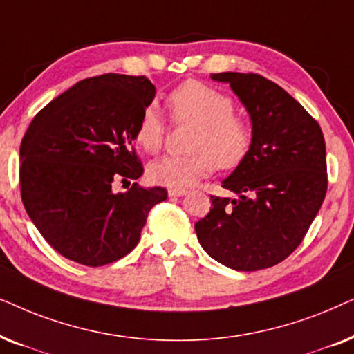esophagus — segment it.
I'll use <instances>...</instances> for the list:
<instances>
[{
  "label": "esophagus",
  "mask_w": 354,
  "mask_h": 354,
  "mask_svg": "<svg viewBox=\"0 0 354 354\" xmlns=\"http://www.w3.org/2000/svg\"><path fill=\"white\" fill-rule=\"evenodd\" d=\"M186 192H187V189H178V187H169L168 196L169 197H181V196H185Z\"/></svg>",
  "instance_id": "obj_1"
}]
</instances>
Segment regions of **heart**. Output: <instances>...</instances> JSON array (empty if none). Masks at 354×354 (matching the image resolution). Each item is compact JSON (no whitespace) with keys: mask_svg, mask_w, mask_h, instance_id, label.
Returning <instances> with one entry per match:
<instances>
[{"mask_svg":"<svg viewBox=\"0 0 354 354\" xmlns=\"http://www.w3.org/2000/svg\"><path fill=\"white\" fill-rule=\"evenodd\" d=\"M169 118L176 124L191 122L183 155H168L149 165V180L160 186L185 189L218 167L230 169L246 158L252 145V124L234 113L233 98L201 81H186L167 97ZM165 121L147 106L134 131V140L147 153H158L165 142Z\"/></svg>","mask_w":354,"mask_h":354,"instance_id":"heart-1","label":"heart"}]
</instances>
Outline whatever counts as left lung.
<instances>
[{"label": "left lung", "instance_id": "left-lung-1", "mask_svg": "<svg viewBox=\"0 0 354 354\" xmlns=\"http://www.w3.org/2000/svg\"><path fill=\"white\" fill-rule=\"evenodd\" d=\"M246 106L254 139L246 158L221 187L236 199L210 196L196 223L204 251L241 272L285 261L303 241L327 192L325 140L319 122L288 92L261 74L220 73Z\"/></svg>", "mask_w": 354, "mask_h": 354}]
</instances>
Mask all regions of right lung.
<instances>
[{
	"label": "right lung",
	"instance_id": "1",
	"mask_svg": "<svg viewBox=\"0 0 354 354\" xmlns=\"http://www.w3.org/2000/svg\"><path fill=\"white\" fill-rule=\"evenodd\" d=\"M155 86L145 75L84 79L37 113L21 142V197L30 220L55 251L102 267L138 246L149 212L165 187L133 183L115 194L113 181L144 173L133 147L140 115Z\"/></svg>",
	"mask_w": 354,
	"mask_h": 354
}]
</instances>
